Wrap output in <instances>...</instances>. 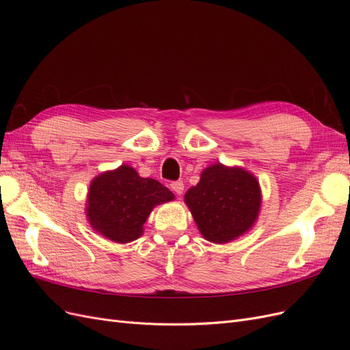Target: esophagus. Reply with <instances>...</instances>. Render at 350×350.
Segmentation results:
<instances>
[{
    "instance_id": "1",
    "label": "esophagus",
    "mask_w": 350,
    "mask_h": 350,
    "mask_svg": "<svg viewBox=\"0 0 350 350\" xmlns=\"http://www.w3.org/2000/svg\"><path fill=\"white\" fill-rule=\"evenodd\" d=\"M171 189L176 196H181L184 193V183L183 181H174L171 184Z\"/></svg>"
}]
</instances>
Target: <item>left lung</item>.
<instances>
[{"label":"left lung","instance_id":"obj_1","mask_svg":"<svg viewBox=\"0 0 350 350\" xmlns=\"http://www.w3.org/2000/svg\"><path fill=\"white\" fill-rule=\"evenodd\" d=\"M184 200L203 238L226 243L256 224L261 189L257 178L243 167L215 163L201 172L200 183Z\"/></svg>","mask_w":350,"mask_h":350}]
</instances>
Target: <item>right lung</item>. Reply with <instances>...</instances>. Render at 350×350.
Here are the masks:
<instances>
[{
  "label": "right lung",
  "instance_id": "right-lung-1",
  "mask_svg": "<svg viewBox=\"0 0 350 350\" xmlns=\"http://www.w3.org/2000/svg\"><path fill=\"white\" fill-rule=\"evenodd\" d=\"M175 197L152 178H142L134 167L121 165L93 179L86 216L93 230L113 242L126 243L143 235V225L154 206Z\"/></svg>",
  "mask_w": 350,
  "mask_h": 350
}]
</instances>
